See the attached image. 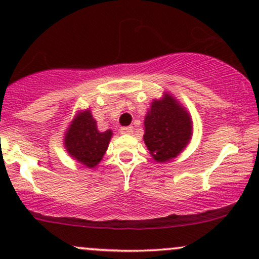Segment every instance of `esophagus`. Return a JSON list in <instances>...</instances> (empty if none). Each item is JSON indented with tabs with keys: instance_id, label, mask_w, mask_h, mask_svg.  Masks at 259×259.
<instances>
[{
	"instance_id": "esophagus-1",
	"label": "esophagus",
	"mask_w": 259,
	"mask_h": 259,
	"mask_svg": "<svg viewBox=\"0 0 259 259\" xmlns=\"http://www.w3.org/2000/svg\"><path fill=\"white\" fill-rule=\"evenodd\" d=\"M119 132H120V134H123V135H130V134H133V132H134V127L132 125L123 126V127H120Z\"/></svg>"
}]
</instances>
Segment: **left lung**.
Listing matches in <instances>:
<instances>
[{
  "instance_id": "8db88e82",
  "label": "left lung",
  "mask_w": 259,
  "mask_h": 259,
  "mask_svg": "<svg viewBox=\"0 0 259 259\" xmlns=\"http://www.w3.org/2000/svg\"><path fill=\"white\" fill-rule=\"evenodd\" d=\"M144 125V141L157 162L175 158L189 145L192 136L189 112L167 92L162 99L151 103Z\"/></svg>"
}]
</instances>
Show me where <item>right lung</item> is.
Segmentation results:
<instances>
[{
    "label": "right lung",
    "mask_w": 259,
    "mask_h": 259,
    "mask_svg": "<svg viewBox=\"0 0 259 259\" xmlns=\"http://www.w3.org/2000/svg\"><path fill=\"white\" fill-rule=\"evenodd\" d=\"M112 130L99 132L89 109L79 112L65 132L67 152L86 168H95L102 159L112 139Z\"/></svg>",
    "instance_id": "add662e5"
}]
</instances>
